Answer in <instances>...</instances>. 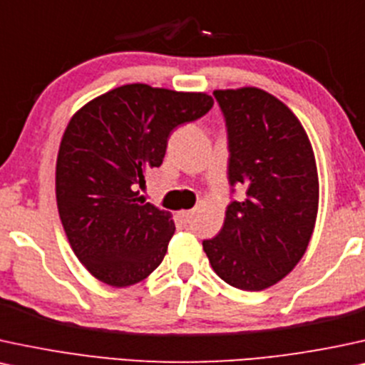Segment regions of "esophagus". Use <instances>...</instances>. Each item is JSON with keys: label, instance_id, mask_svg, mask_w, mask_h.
<instances>
[{"label": "esophagus", "instance_id": "34e87169", "mask_svg": "<svg viewBox=\"0 0 365 365\" xmlns=\"http://www.w3.org/2000/svg\"><path fill=\"white\" fill-rule=\"evenodd\" d=\"M178 215H180V219L183 220V222L188 224L193 219V215H195V210H182Z\"/></svg>", "mask_w": 365, "mask_h": 365}]
</instances>
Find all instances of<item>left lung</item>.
Instances as JSON below:
<instances>
[{"label": "left lung", "mask_w": 365, "mask_h": 365, "mask_svg": "<svg viewBox=\"0 0 365 365\" xmlns=\"http://www.w3.org/2000/svg\"><path fill=\"white\" fill-rule=\"evenodd\" d=\"M229 131V182L246 197L202 242L219 278L261 292L305 255L318 214V172L310 138L293 110L259 87L217 89Z\"/></svg>", "instance_id": "1"}]
</instances>
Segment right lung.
I'll use <instances>...</instances> for the list:
<instances>
[{
  "label": "right lung",
  "mask_w": 365,
  "mask_h": 365,
  "mask_svg": "<svg viewBox=\"0 0 365 365\" xmlns=\"http://www.w3.org/2000/svg\"><path fill=\"white\" fill-rule=\"evenodd\" d=\"M212 104L207 92L126 84L71 118L58 146L55 197L73 255L94 278L126 288L163 261L172 214L145 202L138 188L163 163L170 133Z\"/></svg>",
  "instance_id": "obj_1"
}]
</instances>
